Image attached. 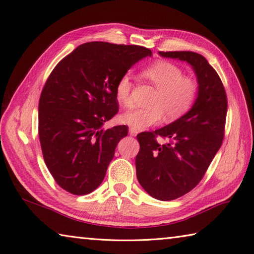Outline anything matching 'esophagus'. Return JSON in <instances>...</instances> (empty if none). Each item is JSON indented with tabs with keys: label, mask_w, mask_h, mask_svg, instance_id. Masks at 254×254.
Instances as JSON below:
<instances>
[{
	"label": "esophagus",
	"mask_w": 254,
	"mask_h": 254,
	"mask_svg": "<svg viewBox=\"0 0 254 254\" xmlns=\"http://www.w3.org/2000/svg\"><path fill=\"white\" fill-rule=\"evenodd\" d=\"M136 133H137L136 130H134L133 128H129V134H130V135L135 136V135H136Z\"/></svg>",
	"instance_id": "obj_1"
}]
</instances>
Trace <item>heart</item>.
I'll return each instance as SVG.
<instances>
[{
	"mask_svg": "<svg viewBox=\"0 0 254 254\" xmlns=\"http://www.w3.org/2000/svg\"><path fill=\"white\" fill-rule=\"evenodd\" d=\"M143 77L148 79L158 90L148 102L150 107L125 112L122 121L133 129H144L156 125L162 119L175 120L187 113L193 106L198 84L190 77L183 76L181 68L170 61L158 60L146 66ZM132 79L128 74L122 75L115 84V96L125 107L132 105Z\"/></svg>",
	"mask_w": 254,
	"mask_h": 254,
	"instance_id": "obj_1",
	"label": "heart"
}]
</instances>
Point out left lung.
I'll return each mask as SVG.
<instances>
[{"label": "left lung", "mask_w": 254, "mask_h": 254, "mask_svg": "<svg viewBox=\"0 0 254 254\" xmlns=\"http://www.w3.org/2000/svg\"><path fill=\"white\" fill-rule=\"evenodd\" d=\"M162 57L187 61L198 81V95L190 110L163 128L136 135V177L156 199L174 200L200 182L225 136L228 109L226 90L217 72L194 52H159ZM157 136L169 142L159 144Z\"/></svg>", "instance_id": "obj_1"}]
</instances>
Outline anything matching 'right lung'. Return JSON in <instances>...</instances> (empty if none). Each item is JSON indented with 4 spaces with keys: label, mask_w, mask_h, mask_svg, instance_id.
<instances>
[{
    "label": "right lung",
    "mask_w": 254,
    "mask_h": 254,
    "mask_svg": "<svg viewBox=\"0 0 254 254\" xmlns=\"http://www.w3.org/2000/svg\"><path fill=\"white\" fill-rule=\"evenodd\" d=\"M151 51L139 45L88 42L54 67L39 99L44 162L58 186L73 195L99 187L126 125L103 129L119 112L115 84Z\"/></svg>",
    "instance_id": "obj_1"
}]
</instances>
